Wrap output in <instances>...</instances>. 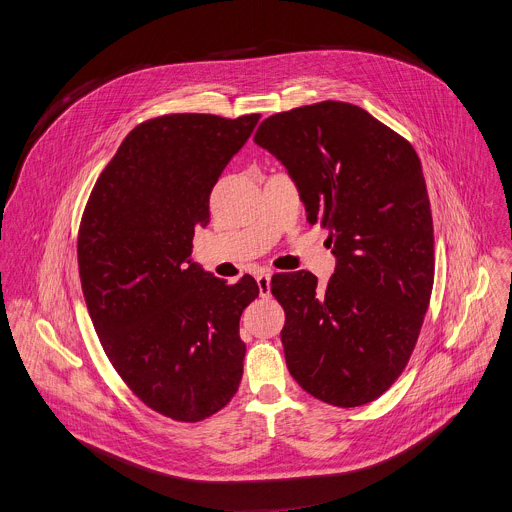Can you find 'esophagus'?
Masks as SVG:
<instances>
[{"mask_svg":"<svg viewBox=\"0 0 512 512\" xmlns=\"http://www.w3.org/2000/svg\"><path fill=\"white\" fill-rule=\"evenodd\" d=\"M257 285H259V296L269 298L271 296V271H263L257 275Z\"/></svg>","mask_w":512,"mask_h":512,"instance_id":"1","label":"esophagus"}]
</instances>
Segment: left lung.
<instances>
[{"instance_id":"1","label":"left lung","mask_w":512,"mask_h":512,"mask_svg":"<svg viewBox=\"0 0 512 512\" xmlns=\"http://www.w3.org/2000/svg\"><path fill=\"white\" fill-rule=\"evenodd\" d=\"M253 139L285 166L336 257L326 287L308 271L271 279L287 369L324 403H371L403 373L429 306L433 221L421 162L407 139L342 101L275 113Z\"/></svg>"}]
</instances>
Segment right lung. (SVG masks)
I'll return each instance as SVG.
<instances>
[{
  "label": "right lung",
  "mask_w": 512,
  "mask_h": 512,
  "mask_svg": "<svg viewBox=\"0 0 512 512\" xmlns=\"http://www.w3.org/2000/svg\"><path fill=\"white\" fill-rule=\"evenodd\" d=\"M259 115L176 113L131 129L101 172L79 231V273L99 340L127 387L154 411L200 421L243 377L251 275L225 283L190 259L218 176Z\"/></svg>",
  "instance_id": "right-lung-1"
}]
</instances>
